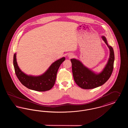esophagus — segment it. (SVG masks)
I'll list each match as a JSON object with an SVG mask.
<instances>
[{
	"instance_id": "1",
	"label": "esophagus",
	"mask_w": 128,
	"mask_h": 128,
	"mask_svg": "<svg viewBox=\"0 0 128 128\" xmlns=\"http://www.w3.org/2000/svg\"><path fill=\"white\" fill-rule=\"evenodd\" d=\"M68 56H69V58H72V57H73V55H72V54H70V55H68Z\"/></svg>"
}]
</instances>
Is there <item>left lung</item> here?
Listing matches in <instances>:
<instances>
[{
    "label": "left lung",
    "mask_w": 128,
    "mask_h": 128,
    "mask_svg": "<svg viewBox=\"0 0 128 128\" xmlns=\"http://www.w3.org/2000/svg\"><path fill=\"white\" fill-rule=\"evenodd\" d=\"M101 38L110 49V57L103 70L96 73L84 66L79 60L72 58V71L76 84L84 89H91L104 84L111 75L113 70L115 60L113 48L110 46L104 36Z\"/></svg>",
    "instance_id": "8db88e82"
}]
</instances>
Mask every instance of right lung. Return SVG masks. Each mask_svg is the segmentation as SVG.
<instances>
[{
	"label": "right lung",
	"mask_w": 128,
	"mask_h": 128,
	"mask_svg": "<svg viewBox=\"0 0 128 128\" xmlns=\"http://www.w3.org/2000/svg\"><path fill=\"white\" fill-rule=\"evenodd\" d=\"M65 60V58L63 57L55 61L44 73L38 76L27 75L22 71L17 62L16 53L13 56V65L16 75L23 85L32 90L46 91L50 90L55 84L58 70Z\"/></svg>",
	"instance_id": "1"
}]
</instances>
